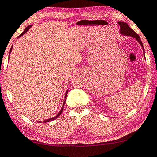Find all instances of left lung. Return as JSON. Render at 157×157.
Listing matches in <instances>:
<instances>
[{"instance_id": "8db88e82", "label": "left lung", "mask_w": 157, "mask_h": 157, "mask_svg": "<svg viewBox=\"0 0 157 157\" xmlns=\"http://www.w3.org/2000/svg\"><path fill=\"white\" fill-rule=\"evenodd\" d=\"M118 23L120 25V32L121 34L129 36L135 38L143 48V44L142 43V41H141L140 38L138 34H137V33H135V32L134 31L129 25H128L127 23H126V22H118ZM143 51H144V48H143Z\"/></svg>"}]
</instances>
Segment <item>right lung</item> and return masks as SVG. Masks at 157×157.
Wrapping results in <instances>:
<instances>
[{
  "label": "right lung",
  "mask_w": 157,
  "mask_h": 157,
  "mask_svg": "<svg viewBox=\"0 0 157 157\" xmlns=\"http://www.w3.org/2000/svg\"><path fill=\"white\" fill-rule=\"evenodd\" d=\"M31 28V25H28V27H26V28H25V30H24V31H23V32H22V33H21V34H20V36H22V35H23V34H24V33H25V32H26V31H28V29H29V28ZM20 36H19V37H20ZM12 47H13V46H12V48H11V49H10V52H11V51H12ZM67 94H68V90H67V93H66V97H67ZM65 101H66V100H65V101H64V102H63V107H62V108H61V109H60V112H59V113H58V114L57 115V116H56V117H54V118H49V119H48V120H45V121H44V123H46V122H49V121H53V120H55V119H56V118H58V116H59L60 114H61L62 111H63V106H64V104H65ZM39 122H40V121H39ZM40 123H41V122H40Z\"/></svg>",
  "instance_id": "add662e5"
}]
</instances>
